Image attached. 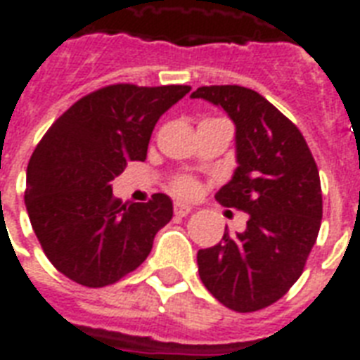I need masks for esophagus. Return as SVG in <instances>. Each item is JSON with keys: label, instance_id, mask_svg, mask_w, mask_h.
I'll return each mask as SVG.
<instances>
[{"label": "esophagus", "instance_id": "esophagus-1", "mask_svg": "<svg viewBox=\"0 0 360 360\" xmlns=\"http://www.w3.org/2000/svg\"><path fill=\"white\" fill-rule=\"evenodd\" d=\"M173 212H175V216H187L193 212V208L188 206V204H183V202H175L173 206Z\"/></svg>", "mask_w": 360, "mask_h": 360}]
</instances>
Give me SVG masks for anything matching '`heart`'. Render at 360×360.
<instances>
[{
	"label": "heart",
	"instance_id": "obj_1",
	"mask_svg": "<svg viewBox=\"0 0 360 360\" xmlns=\"http://www.w3.org/2000/svg\"><path fill=\"white\" fill-rule=\"evenodd\" d=\"M172 191L177 196H193L196 193V181L193 177H179L172 183Z\"/></svg>",
	"mask_w": 360,
	"mask_h": 360
}]
</instances>
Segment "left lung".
I'll use <instances>...</instances> for the list:
<instances>
[{"mask_svg":"<svg viewBox=\"0 0 360 360\" xmlns=\"http://www.w3.org/2000/svg\"><path fill=\"white\" fill-rule=\"evenodd\" d=\"M202 98L235 125L233 177L218 202L249 214L247 229L198 250L204 287L237 312L281 299L302 274L322 221V188L301 131L264 96L245 86H200Z\"/></svg>","mask_w":360,"mask_h":360,"instance_id":"obj_1","label":"left lung"}]
</instances>
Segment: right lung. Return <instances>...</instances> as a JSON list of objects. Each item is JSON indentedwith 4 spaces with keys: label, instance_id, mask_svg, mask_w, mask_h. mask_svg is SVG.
<instances>
[{
    "label": "right lung",
    "instance_id": "add662e5",
    "mask_svg": "<svg viewBox=\"0 0 360 360\" xmlns=\"http://www.w3.org/2000/svg\"><path fill=\"white\" fill-rule=\"evenodd\" d=\"M191 86L111 84L73 103L48 129L27 167L28 218L46 257L84 287L111 285L136 270L173 218L172 198L121 202L111 181L146 160L158 119Z\"/></svg>",
    "mask_w": 360,
    "mask_h": 360
}]
</instances>
